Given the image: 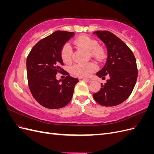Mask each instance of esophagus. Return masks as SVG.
Here are the masks:
<instances>
[{"label": "esophagus", "instance_id": "1", "mask_svg": "<svg viewBox=\"0 0 154 154\" xmlns=\"http://www.w3.org/2000/svg\"><path fill=\"white\" fill-rule=\"evenodd\" d=\"M79 80L80 81H85L87 82L88 83H91L92 82V80L90 78H79Z\"/></svg>", "mask_w": 154, "mask_h": 154}]
</instances>
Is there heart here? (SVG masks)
<instances>
[{"mask_svg":"<svg viewBox=\"0 0 154 154\" xmlns=\"http://www.w3.org/2000/svg\"><path fill=\"white\" fill-rule=\"evenodd\" d=\"M74 44L77 47L87 51H91V56L98 60L103 57V51L97 48V42L88 36H80L74 40ZM72 51L69 44L63 46L61 50V58L65 63H69L72 60ZM97 66L94 63L87 64H76L71 68V72L74 75L79 77H88L91 74L96 71Z\"/></svg>","mask_w":154,"mask_h":154,"instance_id":"obj_1","label":"heart"}]
</instances>
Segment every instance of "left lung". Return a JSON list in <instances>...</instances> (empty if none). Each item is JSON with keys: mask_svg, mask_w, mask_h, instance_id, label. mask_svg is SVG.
I'll use <instances>...</instances> for the list:
<instances>
[{"mask_svg": "<svg viewBox=\"0 0 154 154\" xmlns=\"http://www.w3.org/2000/svg\"><path fill=\"white\" fill-rule=\"evenodd\" d=\"M103 42L107 49V59L104 67L96 76L109 78L101 83L99 92L93 98L101 105L114 106L122 103L131 94L137 78L136 60L132 51L123 42L108 31L93 32Z\"/></svg>", "mask_w": 154, "mask_h": 154, "instance_id": "1", "label": "left lung"}]
</instances>
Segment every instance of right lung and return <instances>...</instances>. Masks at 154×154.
<instances>
[{"mask_svg":"<svg viewBox=\"0 0 154 154\" xmlns=\"http://www.w3.org/2000/svg\"><path fill=\"white\" fill-rule=\"evenodd\" d=\"M74 35V32L57 31L40 40L31 50L27 58V81L36 101L45 108L57 109L71 100L77 78L67 75L58 80L57 73L62 72L61 50Z\"/></svg>","mask_w":154,"mask_h":154,"instance_id":"right-lung-1","label":"right lung"}]
</instances>
